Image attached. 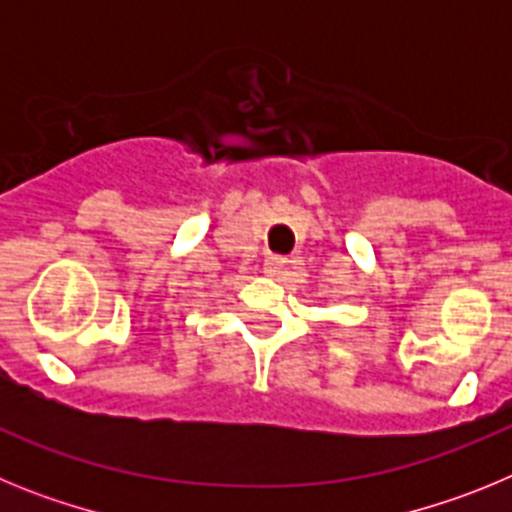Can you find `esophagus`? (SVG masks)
Masks as SVG:
<instances>
[{"label":"esophagus","mask_w":512,"mask_h":512,"mask_svg":"<svg viewBox=\"0 0 512 512\" xmlns=\"http://www.w3.org/2000/svg\"><path fill=\"white\" fill-rule=\"evenodd\" d=\"M284 264H287V261H284L282 256H266V259H264V274H266V277H279V274H282V269H284Z\"/></svg>","instance_id":"obj_1"}]
</instances>
